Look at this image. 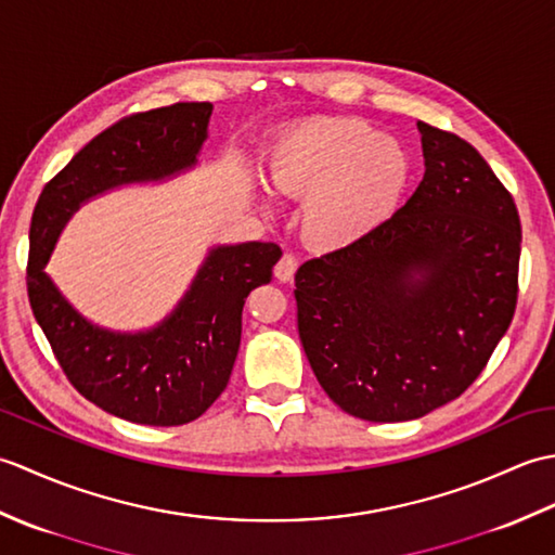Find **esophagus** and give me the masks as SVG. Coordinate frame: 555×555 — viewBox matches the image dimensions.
<instances>
[{
    "mask_svg": "<svg viewBox=\"0 0 555 555\" xmlns=\"http://www.w3.org/2000/svg\"><path fill=\"white\" fill-rule=\"evenodd\" d=\"M296 269H298V259L293 257V255H284L276 262V267H274V276L279 279V281H291L293 279V274H296Z\"/></svg>",
    "mask_w": 555,
    "mask_h": 555,
    "instance_id": "34e87169",
    "label": "esophagus"
}]
</instances>
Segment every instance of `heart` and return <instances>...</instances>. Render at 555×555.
I'll return each mask as SVG.
<instances>
[{
  "label": "heart",
  "instance_id": "1",
  "mask_svg": "<svg viewBox=\"0 0 555 555\" xmlns=\"http://www.w3.org/2000/svg\"><path fill=\"white\" fill-rule=\"evenodd\" d=\"M267 173L279 193L305 199L300 229L310 247L338 253L396 215L412 179L410 152L362 119H314L271 145Z\"/></svg>",
  "mask_w": 555,
  "mask_h": 555
}]
</instances>
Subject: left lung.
Instances as JSON below:
<instances>
[{"label": "left lung", "mask_w": 555, "mask_h": 555, "mask_svg": "<svg viewBox=\"0 0 555 555\" xmlns=\"http://www.w3.org/2000/svg\"><path fill=\"white\" fill-rule=\"evenodd\" d=\"M417 128V191L370 238L308 259L293 291L317 382L367 422L417 420L465 393L517 305L513 195L467 140Z\"/></svg>", "instance_id": "left-lung-1"}]
</instances>
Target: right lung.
<instances>
[{
    "label": "right lung",
    "mask_w": 555,
    "mask_h": 555,
    "mask_svg": "<svg viewBox=\"0 0 555 555\" xmlns=\"http://www.w3.org/2000/svg\"><path fill=\"white\" fill-rule=\"evenodd\" d=\"M209 116V102H176L116 121L42 188L30 221L28 300L66 379L109 415L150 427L193 422L221 396L238 356L245 298L269 284L281 247L259 241L211 247L176 310L138 334L90 324L44 264L59 231L90 197L191 169Z\"/></svg>",
    "instance_id": "obj_1"
}]
</instances>
